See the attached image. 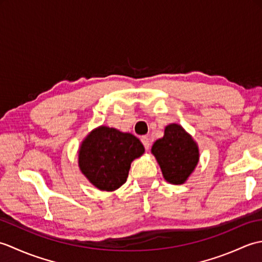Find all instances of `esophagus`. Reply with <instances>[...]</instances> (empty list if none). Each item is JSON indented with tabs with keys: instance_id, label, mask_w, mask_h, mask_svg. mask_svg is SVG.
<instances>
[{
	"instance_id": "esophagus-1",
	"label": "esophagus",
	"mask_w": 262,
	"mask_h": 262,
	"mask_svg": "<svg viewBox=\"0 0 262 262\" xmlns=\"http://www.w3.org/2000/svg\"><path fill=\"white\" fill-rule=\"evenodd\" d=\"M141 141H142V143H143L144 147H145V149H148V148H149V145H151V143H149V138H148L147 136H143V137L141 138Z\"/></svg>"
}]
</instances>
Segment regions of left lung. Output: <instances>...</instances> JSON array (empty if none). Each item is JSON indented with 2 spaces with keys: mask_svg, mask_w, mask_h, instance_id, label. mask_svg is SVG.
<instances>
[{
  "mask_svg": "<svg viewBox=\"0 0 262 262\" xmlns=\"http://www.w3.org/2000/svg\"><path fill=\"white\" fill-rule=\"evenodd\" d=\"M165 181L183 185L199 162V147L192 136L179 124L165 127L164 135L151 148Z\"/></svg>",
  "mask_w": 262,
  "mask_h": 262,
  "instance_id": "8db88e82",
  "label": "left lung"
}]
</instances>
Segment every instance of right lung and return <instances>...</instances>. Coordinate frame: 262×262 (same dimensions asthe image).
Wrapping results in <instances>:
<instances>
[{
    "label": "right lung",
    "mask_w": 262,
    "mask_h": 262,
    "mask_svg": "<svg viewBox=\"0 0 262 262\" xmlns=\"http://www.w3.org/2000/svg\"><path fill=\"white\" fill-rule=\"evenodd\" d=\"M144 152L143 144L130 133L99 126L81 143L79 168L99 190L115 191L126 182L133 161Z\"/></svg>",
    "instance_id": "obj_1"
}]
</instances>
